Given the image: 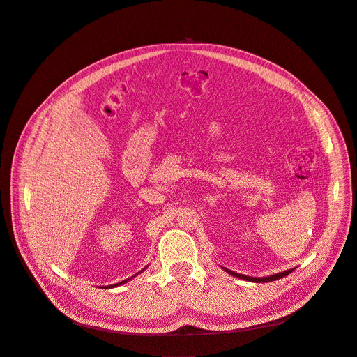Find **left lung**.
Masks as SVG:
<instances>
[{
	"mask_svg": "<svg viewBox=\"0 0 357 357\" xmlns=\"http://www.w3.org/2000/svg\"><path fill=\"white\" fill-rule=\"evenodd\" d=\"M225 273H228L230 275H233V277H237V278H240V280H245V281H252V282H269V281H275V280H280V278H282V277H286V275H289L290 273H293V268L291 269H287V271H284V273H278V274H274V275H268V277H249V275H243V274H238V273H234V271H230V269H227V268H222Z\"/></svg>",
	"mask_w": 357,
	"mask_h": 357,
	"instance_id": "left-lung-1",
	"label": "left lung"
}]
</instances>
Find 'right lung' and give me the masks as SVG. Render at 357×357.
<instances>
[{
  "label": "right lung",
  "instance_id": "right-lung-1",
  "mask_svg": "<svg viewBox=\"0 0 357 357\" xmlns=\"http://www.w3.org/2000/svg\"><path fill=\"white\" fill-rule=\"evenodd\" d=\"M145 269H146V266H145V268H144V269H142V271H140V273H144V271H145ZM140 273H139V274H140ZM136 275H137V274H135V275H133V277H130V278H127V280H124V281H121V282H117V284H112V286H109V287H108V286H107V287H105V289H111V287H117V286H121V284H124V282H127V281H129V280H132V278H135V277H136Z\"/></svg>",
  "mask_w": 357,
  "mask_h": 357
}]
</instances>
